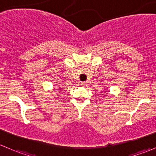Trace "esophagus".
Wrapping results in <instances>:
<instances>
[{
	"instance_id": "34e87169",
	"label": "esophagus",
	"mask_w": 156,
	"mask_h": 156,
	"mask_svg": "<svg viewBox=\"0 0 156 156\" xmlns=\"http://www.w3.org/2000/svg\"><path fill=\"white\" fill-rule=\"evenodd\" d=\"M80 84H81V86H85L87 85V82H81V83H80Z\"/></svg>"
}]
</instances>
